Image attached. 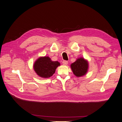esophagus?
<instances>
[{
  "label": "esophagus",
  "instance_id": "esophagus-1",
  "mask_svg": "<svg viewBox=\"0 0 122 122\" xmlns=\"http://www.w3.org/2000/svg\"><path fill=\"white\" fill-rule=\"evenodd\" d=\"M62 63H63V64L64 65V66H66V65L68 64V62L67 61L64 60L63 61V62H62Z\"/></svg>",
  "mask_w": 122,
  "mask_h": 122
}]
</instances>
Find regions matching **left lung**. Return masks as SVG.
<instances>
[{"label": "left lung", "mask_w": 122, "mask_h": 122, "mask_svg": "<svg viewBox=\"0 0 122 122\" xmlns=\"http://www.w3.org/2000/svg\"><path fill=\"white\" fill-rule=\"evenodd\" d=\"M71 67L74 74L77 77H80L86 74L88 68V64L84 58H81L71 65Z\"/></svg>", "instance_id": "8db88e82"}]
</instances>
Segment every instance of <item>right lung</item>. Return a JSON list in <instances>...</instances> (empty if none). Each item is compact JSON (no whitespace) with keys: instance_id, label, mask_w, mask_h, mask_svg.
I'll list each match as a JSON object with an SVG mask.
<instances>
[{"instance_id":"obj_1","label":"right lung","mask_w":122,"mask_h":122,"mask_svg":"<svg viewBox=\"0 0 122 122\" xmlns=\"http://www.w3.org/2000/svg\"><path fill=\"white\" fill-rule=\"evenodd\" d=\"M60 66L58 61H52L48 56L41 57L37 60L34 69L38 76L43 78L50 77L55 73L56 69Z\"/></svg>"}]
</instances>
